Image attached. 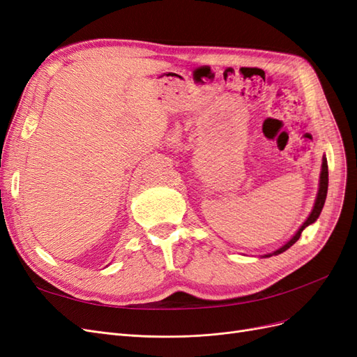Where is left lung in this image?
<instances>
[{
  "mask_svg": "<svg viewBox=\"0 0 357 357\" xmlns=\"http://www.w3.org/2000/svg\"><path fill=\"white\" fill-rule=\"evenodd\" d=\"M326 193H328V160L326 158H323V165H321V174H320V188H319V193H317V199H316V204H314V208H312L311 214L308 215V219L305 220V223L301 226L299 231L295 234L294 238H291L287 244H284L282 248H278V250H275L273 255H280L283 253L284 250H287L289 247L294 245L298 240L299 236L302 234V231H304L307 226H310L311 223H314L317 220V218L321 213V208L323 205H325V201H326ZM273 255H268V256H273Z\"/></svg>",
  "mask_w": 357,
  "mask_h": 357,
  "instance_id": "8db88e82",
  "label": "left lung"
}]
</instances>
